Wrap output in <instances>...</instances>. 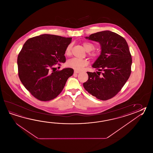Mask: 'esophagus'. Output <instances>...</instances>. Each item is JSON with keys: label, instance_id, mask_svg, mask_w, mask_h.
Wrapping results in <instances>:
<instances>
[{"label": "esophagus", "instance_id": "esophagus-1", "mask_svg": "<svg viewBox=\"0 0 153 153\" xmlns=\"http://www.w3.org/2000/svg\"><path fill=\"white\" fill-rule=\"evenodd\" d=\"M74 72L76 73V74H79V72H81V71H78V70H75L74 71Z\"/></svg>", "mask_w": 153, "mask_h": 153}]
</instances>
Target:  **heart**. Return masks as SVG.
Wrapping results in <instances>:
<instances>
[{"label":"heart","mask_w":153,"mask_h":153,"mask_svg":"<svg viewBox=\"0 0 153 153\" xmlns=\"http://www.w3.org/2000/svg\"><path fill=\"white\" fill-rule=\"evenodd\" d=\"M83 45L84 46V48L85 50L89 52L95 49V45L89 42H85ZM72 45L71 44H69V45L67 46V47H66L65 50V54L66 56H69L71 53ZM90 56L94 58H95L98 56L99 54L96 52V51H93L92 52L90 53ZM88 64L87 60L85 59H78L76 58H73L72 59H69L67 62L66 64L68 66H69L70 68H71L72 69H75V70H81L84 68V66H87Z\"/></svg>","instance_id":"obj_1"}]
</instances>
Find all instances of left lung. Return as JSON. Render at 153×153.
Instances as JSON below:
<instances>
[{
    "mask_svg": "<svg viewBox=\"0 0 153 153\" xmlns=\"http://www.w3.org/2000/svg\"><path fill=\"white\" fill-rule=\"evenodd\" d=\"M86 39L99 42L101 53L93 65L99 72H87L88 79L83 87L97 99L109 100L121 91L131 75L132 57L128 43L120 35L108 30Z\"/></svg>",
    "mask_w": 153,
    "mask_h": 153,
    "instance_id": "left-lung-1",
    "label": "left lung"
}]
</instances>
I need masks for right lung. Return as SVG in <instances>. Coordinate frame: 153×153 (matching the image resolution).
Masks as SVG:
<instances>
[{
	"label": "right lung",
	"instance_id": "add662e5",
	"mask_svg": "<svg viewBox=\"0 0 153 153\" xmlns=\"http://www.w3.org/2000/svg\"><path fill=\"white\" fill-rule=\"evenodd\" d=\"M71 38L43 34L29 39L17 58L18 74L21 81L33 97L47 101L56 98L64 87L71 68L56 69V64L65 62V50Z\"/></svg>",
	"mask_w": 153,
	"mask_h": 153
}]
</instances>
